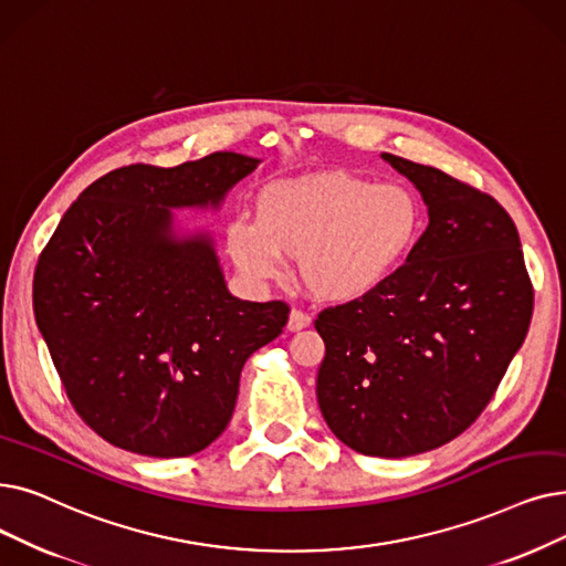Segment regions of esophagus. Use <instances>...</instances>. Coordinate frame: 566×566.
<instances>
[{
	"instance_id": "obj_1",
	"label": "esophagus",
	"mask_w": 566,
	"mask_h": 566,
	"mask_svg": "<svg viewBox=\"0 0 566 566\" xmlns=\"http://www.w3.org/2000/svg\"><path fill=\"white\" fill-rule=\"evenodd\" d=\"M310 324H312V316H310V314H305V312H301V310H291L289 322H286V328H289L291 333H298V331H303V328H310Z\"/></svg>"
}]
</instances>
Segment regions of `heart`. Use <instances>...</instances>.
<instances>
[{
    "instance_id": "obj_1",
    "label": "heart",
    "mask_w": 566,
    "mask_h": 566,
    "mask_svg": "<svg viewBox=\"0 0 566 566\" xmlns=\"http://www.w3.org/2000/svg\"><path fill=\"white\" fill-rule=\"evenodd\" d=\"M423 233V203L400 182L316 174L268 185L256 219L235 217L224 244L250 282L277 280L284 256L318 301L356 303L396 277Z\"/></svg>"
}]
</instances>
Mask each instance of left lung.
Here are the masks:
<instances>
[{
	"label": "left lung",
	"mask_w": 566,
	"mask_h": 566,
	"mask_svg": "<svg viewBox=\"0 0 566 566\" xmlns=\"http://www.w3.org/2000/svg\"><path fill=\"white\" fill-rule=\"evenodd\" d=\"M428 206V229L373 296L314 322L316 400L333 434L377 458L432 451L470 428L523 347L534 291L509 212L444 170L381 153Z\"/></svg>",
	"instance_id": "8db88e82"
}]
</instances>
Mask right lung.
<instances>
[{
	"mask_svg": "<svg viewBox=\"0 0 566 566\" xmlns=\"http://www.w3.org/2000/svg\"><path fill=\"white\" fill-rule=\"evenodd\" d=\"M261 164L212 153L132 164L73 203L34 273V316L81 419L150 458L199 453L231 421L242 365L286 326L282 301L231 296L208 231L174 210H219Z\"/></svg>",
	"mask_w": 566,
	"mask_h": 566,
	"instance_id": "1",
	"label": "right lung"
}]
</instances>
